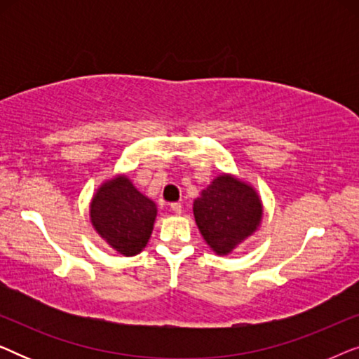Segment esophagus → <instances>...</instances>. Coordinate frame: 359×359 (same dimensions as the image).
Returning a JSON list of instances; mask_svg holds the SVG:
<instances>
[{
    "label": "esophagus",
    "mask_w": 359,
    "mask_h": 359,
    "mask_svg": "<svg viewBox=\"0 0 359 359\" xmlns=\"http://www.w3.org/2000/svg\"><path fill=\"white\" fill-rule=\"evenodd\" d=\"M170 209H171V212L181 214V204H180V203H173V204L170 205Z\"/></svg>",
    "instance_id": "1"
}]
</instances>
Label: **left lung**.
I'll list each match as a JSON object with an SVG mask.
<instances>
[{
	"instance_id": "1",
	"label": "left lung",
	"mask_w": 359,
	"mask_h": 359,
	"mask_svg": "<svg viewBox=\"0 0 359 359\" xmlns=\"http://www.w3.org/2000/svg\"><path fill=\"white\" fill-rule=\"evenodd\" d=\"M193 212L209 248L225 257L257 232L263 204L252 184L235 175L220 173L194 199Z\"/></svg>"
}]
</instances>
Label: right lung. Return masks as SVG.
<instances>
[{
    "mask_svg": "<svg viewBox=\"0 0 359 359\" xmlns=\"http://www.w3.org/2000/svg\"><path fill=\"white\" fill-rule=\"evenodd\" d=\"M155 219L156 204L142 194L126 175L104 181L90 203L93 229L124 257H135L147 247Z\"/></svg>",
    "mask_w": 359,
    "mask_h": 359,
    "instance_id": "obj_1",
    "label": "right lung"
}]
</instances>
